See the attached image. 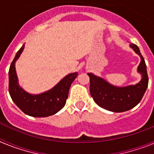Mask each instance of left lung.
<instances>
[{
	"label": "left lung",
	"instance_id": "1",
	"mask_svg": "<svg viewBox=\"0 0 154 154\" xmlns=\"http://www.w3.org/2000/svg\"><path fill=\"white\" fill-rule=\"evenodd\" d=\"M130 46L141 59L137 72L140 73L142 79L137 84L124 87L114 86L101 77L88 73L91 96L98 106L111 112H122L135 107L141 101L147 89L149 79L143 57L138 46L134 44H130Z\"/></svg>",
	"mask_w": 154,
	"mask_h": 154
}]
</instances>
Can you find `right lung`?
<instances>
[{
    "label": "right lung",
    "instance_id": "add662e5",
    "mask_svg": "<svg viewBox=\"0 0 154 154\" xmlns=\"http://www.w3.org/2000/svg\"><path fill=\"white\" fill-rule=\"evenodd\" d=\"M24 48L19 49L9 69V93L14 103L24 113L33 117H46L57 113L62 109L69 96L70 86L78 73H70L65 76L50 90L33 95L25 92L18 84L15 62Z\"/></svg>",
    "mask_w": 154,
    "mask_h": 154
}]
</instances>
